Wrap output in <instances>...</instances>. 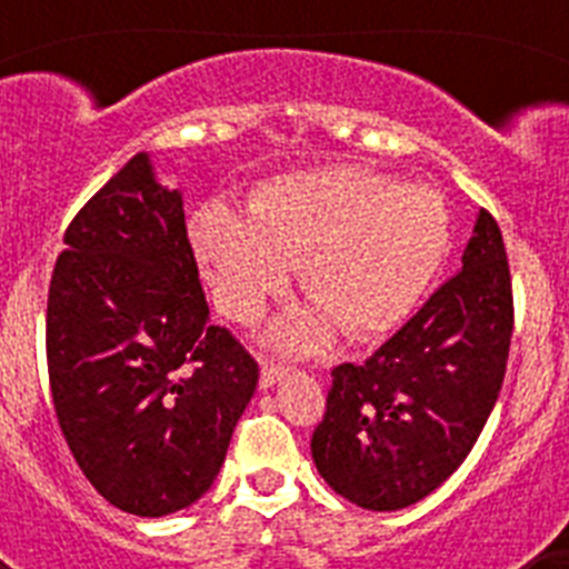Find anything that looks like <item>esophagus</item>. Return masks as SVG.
<instances>
[{"label":"esophagus","instance_id":"esophagus-1","mask_svg":"<svg viewBox=\"0 0 569 569\" xmlns=\"http://www.w3.org/2000/svg\"><path fill=\"white\" fill-rule=\"evenodd\" d=\"M288 373H290V367L279 365V361H261V381H259V385L264 387V390H270V387L279 385V381L284 379Z\"/></svg>","mask_w":569,"mask_h":569}]
</instances>
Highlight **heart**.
<instances>
[{"mask_svg":"<svg viewBox=\"0 0 569 569\" xmlns=\"http://www.w3.org/2000/svg\"><path fill=\"white\" fill-rule=\"evenodd\" d=\"M190 244L224 316L253 321L290 288L310 301L264 333L313 353L336 330L370 341L413 313L450 250V216L433 188L399 184L367 164L296 170L261 184L248 216L208 202L190 216Z\"/></svg>","mask_w":569,"mask_h":569,"instance_id":"heart-1","label":"heart"}]
</instances>
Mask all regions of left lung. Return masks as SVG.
Listing matches in <instances>:
<instances>
[{"mask_svg":"<svg viewBox=\"0 0 569 569\" xmlns=\"http://www.w3.org/2000/svg\"><path fill=\"white\" fill-rule=\"evenodd\" d=\"M512 336L501 230L476 213L461 270L365 365L333 370L310 439L319 476L365 510H405L459 470L490 419Z\"/></svg>","mask_w":569,"mask_h":569,"instance_id":"8db88e82","label":"left lung"}]
</instances>
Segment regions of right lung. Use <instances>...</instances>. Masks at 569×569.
I'll use <instances>...</instances> for the list:
<instances>
[{"mask_svg":"<svg viewBox=\"0 0 569 569\" xmlns=\"http://www.w3.org/2000/svg\"><path fill=\"white\" fill-rule=\"evenodd\" d=\"M48 296V373L70 453L102 499L159 519L199 501L259 385L210 325L182 190L136 153L77 213Z\"/></svg>","mask_w":569,"mask_h":569,"instance_id":"obj_1","label":"right lung"}]
</instances>
